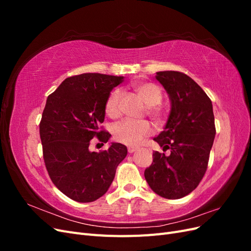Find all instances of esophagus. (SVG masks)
Here are the masks:
<instances>
[{
    "label": "esophagus",
    "instance_id": "1",
    "mask_svg": "<svg viewBox=\"0 0 251 251\" xmlns=\"http://www.w3.org/2000/svg\"><path fill=\"white\" fill-rule=\"evenodd\" d=\"M136 151H137V149H136V148H127V151H128V153H130V154L135 153Z\"/></svg>",
    "mask_w": 251,
    "mask_h": 251
}]
</instances>
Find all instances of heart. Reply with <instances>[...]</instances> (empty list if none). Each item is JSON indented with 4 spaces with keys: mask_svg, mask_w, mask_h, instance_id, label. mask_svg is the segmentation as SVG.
Masks as SVG:
<instances>
[{
    "mask_svg": "<svg viewBox=\"0 0 251 251\" xmlns=\"http://www.w3.org/2000/svg\"><path fill=\"white\" fill-rule=\"evenodd\" d=\"M134 90L141 97V100L149 105V114L156 120L162 118V111L157 107L162 100V91L153 82L138 80L133 83ZM120 100V92L118 90L113 91L105 101V113L109 117L115 118L118 115V104ZM151 132V125L146 120H125L117 124L113 128V136L115 140L135 147L143 140L144 137Z\"/></svg>",
    "mask_w": 251,
    "mask_h": 251,
    "instance_id": "1",
    "label": "heart"
}]
</instances>
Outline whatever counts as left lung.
Returning a JSON list of instances; mask_svg holds the SVG:
<instances>
[{
    "label": "left lung",
    "instance_id": "8db88e82",
    "mask_svg": "<svg viewBox=\"0 0 251 251\" xmlns=\"http://www.w3.org/2000/svg\"><path fill=\"white\" fill-rule=\"evenodd\" d=\"M156 79L169 94L171 112L164 130L154 140L171 155L154 151L144 171L150 187L165 199H180L199 185L207 169L216 127L212 103L186 74L160 71Z\"/></svg>",
    "mask_w": 251,
    "mask_h": 251
}]
</instances>
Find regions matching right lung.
<instances>
[{"label":"right lung","mask_w":251,"mask_h":251,"mask_svg":"<svg viewBox=\"0 0 251 251\" xmlns=\"http://www.w3.org/2000/svg\"><path fill=\"white\" fill-rule=\"evenodd\" d=\"M123 79L100 73L75 75L47 98L40 124L45 165L54 185L74 201L93 202L107 193L127 154L117 142L100 153L89 150L92 138L105 143L111 137L100 124L111 91Z\"/></svg>","instance_id":"obj_1"}]
</instances>
